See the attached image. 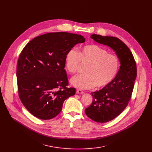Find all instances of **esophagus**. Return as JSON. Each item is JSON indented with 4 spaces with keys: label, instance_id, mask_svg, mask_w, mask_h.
Wrapping results in <instances>:
<instances>
[{
    "label": "esophagus",
    "instance_id": "obj_1",
    "mask_svg": "<svg viewBox=\"0 0 152 152\" xmlns=\"http://www.w3.org/2000/svg\"><path fill=\"white\" fill-rule=\"evenodd\" d=\"M76 93H77V94H83L84 93L82 91V90H76Z\"/></svg>",
    "mask_w": 152,
    "mask_h": 152
}]
</instances>
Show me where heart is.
Returning a JSON list of instances; mask_svg holds the SVG:
<instances>
[{"label": "heart", "mask_w": 152, "mask_h": 152, "mask_svg": "<svg viewBox=\"0 0 152 152\" xmlns=\"http://www.w3.org/2000/svg\"><path fill=\"white\" fill-rule=\"evenodd\" d=\"M88 64L83 75H77L70 79L75 87L85 90L103 88L115 77L120 67L118 57L109 53L106 49L94 45H86L78 52L75 48L70 49L65 56L66 70L75 73L80 63Z\"/></svg>", "instance_id": "b5f03b06"}]
</instances>
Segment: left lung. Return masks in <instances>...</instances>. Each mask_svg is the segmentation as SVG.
<instances>
[{
	"label": "left lung",
	"mask_w": 152,
	"mask_h": 152,
	"mask_svg": "<svg viewBox=\"0 0 152 152\" xmlns=\"http://www.w3.org/2000/svg\"><path fill=\"white\" fill-rule=\"evenodd\" d=\"M91 38L112 49L120 62L115 77L102 89L91 93L93 102L85 110L86 115L93 121L106 123L119 115L127 106L137 77V65L131 50L118 38L97 34Z\"/></svg>",
	"instance_id": "left-lung-1"
}]
</instances>
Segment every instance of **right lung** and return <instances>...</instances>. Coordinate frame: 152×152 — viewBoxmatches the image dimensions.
<instances>
[{
    "label": "right lung",
    "instance_id": "right-lung-1",
    "mask_svg": "<svg viewBox=\"0 0 152 152\" xmlns=\"http://www.w3.org/2000/svg\"><path fill=\"white\" fill-rule=\"evenodd\" d=\"M81 35L51 32L38 36L25 46L17 62L20 99L28 111L41 120H50L61 111L64 102L76 93L67 88L65 56L78 43Z\"/></svg>",
    "mask_w": 152,
    "mask_h": 152
}]
</instances>
